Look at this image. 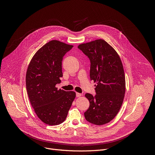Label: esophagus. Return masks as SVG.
Listing matches in <instances>:
<instances>
[{"instance_id":"1","label":"esophagus","mask_w":155,"mask_h":155,"mask_svg":"<svg viewBox=\"0 0 155 155\" xmlns=\"http://www.w3.org/2000/svg\"><path fill=\"white\" fill-rule=\"evenodd\" d=\"M81 96V94H80V93H76V96L77 97H80Z\"/></svg>"}]
</instances>
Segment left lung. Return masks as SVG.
<instances>
[{"label": "left lung", "mask_w": 155, "mask_h": 155, "mask_svg": "<svg viewBox=\"0 0 155 155\" xmlns=\"http://www.w3.org/2000/svg\"><path fill=\"white\" fill-rule=\"evenodd\" d=\"M78 48L90 59V78L96 83V94H85L90 101L85 119L96 125L105 124L116 117L124 97L125 75L121 59L102 39L81 43Z\"/></svg>", "instance_id": "8db88e82"}]
</instances>
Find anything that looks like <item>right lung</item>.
<instances>
[{
  "instance_id": "right-lung-1",
  "label": "right lung",
  "mask_w": 155,
  "mask_h": 155,
  "mask_svg": "<svg viewBox=\"0 0 155 155\" xmlns=\"http://www.w3.org/2000/svg\"><path fill=\"white\" fill-rule=\"evenodd\" d=\"M73 45L50 41L32 57L26 72V84L32 107L40 120L48 125L63 123L75 98L74 91L58 90L62 77V61Z\"/></svg>"
}]
</instances>
